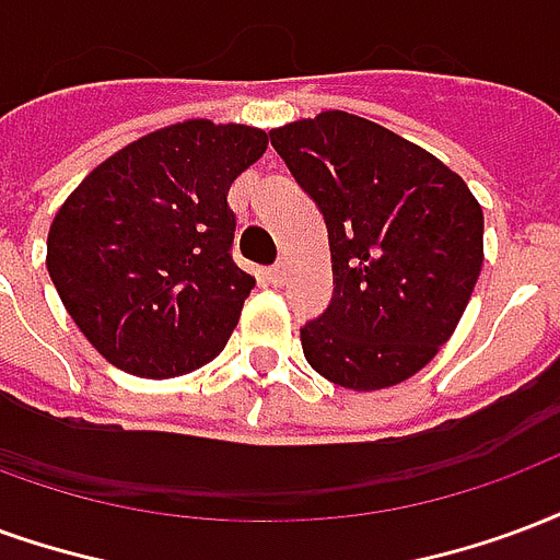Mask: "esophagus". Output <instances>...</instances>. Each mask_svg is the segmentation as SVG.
<instances>
[{
    "label": "esophagus",
    "instance_id": "34e87169",
    "mask_svg": "<svg viewBox=\"0 0 560 560\" xmlns=\"http://www.w3.org/2000/svg\"><path fill=\"white\" fill-rule=\"evenodd\" d=\"M267 279L272 281V284H281V281L288 279V267H284V264H276V267H269Z\"/></svg>",
    "mask_w": 560,
    "mask_h": 560
}]
</instances>
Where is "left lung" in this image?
Wrapping results in <instances>:
<instances>
[{"label":"left lung","mask_w":560,"mask_h":560,"mask_svg":"<svg viewBox=\"0 0 560 560\" xmlns=\"http://www.w3.org/2000/svg\"><path fill=\"white\" fill-rule=\"evenodd\" d=\"M320 207L332 302L300 329L329 383L376 392L418 374L457 329L483 264V210L457 172L350 112L269 130Z\"/></svg>","instance_id":"obj_1"}]
</instances>
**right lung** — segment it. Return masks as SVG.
<instances>
[{"label":"right lung","mask_w":560,"mask_h":560,"mask_svg":"<svg viewBox=\"0 0 560 560\" xmlns=\"http://www.w3.org/2000/svg\"><path fill=\"white\" fill-rule=\"evenodd\" d=\"M267 142L246 124H172L112 153L59 207L49 279L106 362L165 380L222 353L255 288L231 258L228 189Z\"/></svg>","instance_id":"add662e5"}]
</instances>
